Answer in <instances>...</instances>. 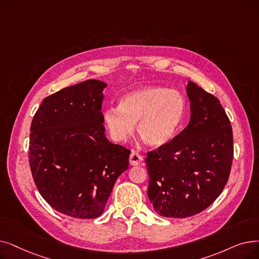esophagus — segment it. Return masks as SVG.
<instances>
[{
  "instance_id": "obj_1",
  "label": "esophagus",
  "mask_w": 259,
  "mask_h": 259,
  "mask_svg": "<svg viewBox=\"0 0 259 259\" xmlns=\"http://www.w3.org/2000/svg\"><path fill=\"white\" fill-rule=\"evenodd\" d=\"M129 161L132 166H138L143 161V157L140 153H138L136 151H132L130 154V157H129Z\"/></svg>"
}]
</instances>
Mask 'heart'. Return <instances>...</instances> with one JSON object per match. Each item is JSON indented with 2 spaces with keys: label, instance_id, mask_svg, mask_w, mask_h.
<instances>
[{
  "label": "heart",
  "instance_id": "b5f03b06",
  "mask_svg": "<svg viewBox=\"0 0 259 259\" xmlns=\"http://www.w3.org/2000/svg\"><path fill=\"white\" fill-rule=\"evenodd\" d=\"M186 100L176 91L157 85L133 89L123 94L118 107L104 112V122L115 142H126L138 123L140 138L152 148H161L177 137L186 115Z\"/></svg>",
  "mask_w": 259,
  "mask_h": 259
}]
</instances>
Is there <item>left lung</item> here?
<instances>
[{
	"label": "left lung",
	"mask_w": 259,
	"mask_h": 259,
	"mask_svg": "<svg viewBox=\"0 0 259 259\" xmlns=\"http://www.w3.org/2000/svg\"><path fill=\"white\" fill-rule=\"evenodd\" d=\"M190 119L168 145L147 153V195L160 216L186 218L208 207L226 186L233 132L219 100L193 81L185 88Z\"/></svg>",
	"instance_id": "1"
}]
</instances>
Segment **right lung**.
Listing matches in <instances>:
<instances>
[{"label":"right lung","instance_id":"obj_1","mask_svg":"<svg viewBox=\"0 0 259 259\" xmlns=\"http://www.w3.org/2000/svg\"><path fill=\"white\" fill-rule=\"evenodd\" d=\"M107 83L96 79L67 87L43 99L32 118L29 165L39 193L57 211L97 218L130 150L105 134L102 105Z\"/></svg>","mask_w":259,"mask_h":259}]
</instances>
